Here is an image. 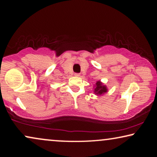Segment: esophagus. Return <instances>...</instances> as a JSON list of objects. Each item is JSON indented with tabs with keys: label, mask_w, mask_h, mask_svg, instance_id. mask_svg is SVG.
Masks as SVG:
<instances>
[{
	"label": "esophagus",
	"mask_w": 157,
	"mask_h": 157,
	"mask_svg": "<svg viewBox=\"0 0 157 157\" xmlns=\"http://www.w3.org/2000/svg\"><path fill=\"white\" fill-rule=\"evenodd\" d=\"M75 76H79V73H75Z\"/></svg>",
	"instance_id": "obj_1"
}]
</instances>
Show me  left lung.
Wrapping results in <instances>:
<instances>
[{"instance_id": "obj_1", "label": "left lung", "mask_w": 157, "mask_h": 157, "mask_svg": "<svg viewBox=\"0 0 157 157\" xmlns=\"http://www.w3.org/2000/svg\"><path fill=\"white\" fill-rule=\"evenodd\" d=\"M96 87L94 89V92L96 94H99V95H102L104 93H106L107 91V89L106 88L105 86H103L101 84V82L100 81H98L96 82Z\"/></svg>"}]
</instances>
